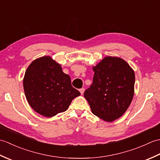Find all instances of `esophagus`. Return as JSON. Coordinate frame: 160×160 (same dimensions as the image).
I'll return each mask as SVG.
<instances>
[{
    "instance_id": "obj_1",
    "label": "esophagus",
    "mask_w": 160,
    "mask_h": 160,
    "mask_svg": "<svg viewBox=\"0 0 160 160\" xmlns=\"http://www.w3.org/2000/svg\"><path fill=\"white\" fill-rule=\"evenodd\" d=\"M79 91H80V93L82 95V94L84 93V88H82V89H80L79 90Z\"/></svg>"
}]
</instances>
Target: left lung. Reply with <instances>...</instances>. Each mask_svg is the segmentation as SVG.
<instances>
[{
	"instance_id": "1",
	"label": "left lung",
	"mask_w": 160,
	"mask_h": 160,
	"mask_svg": "<svg viewBox=\"0 0 160 160\" xmlns=\"http://www.w3.org/2000/svg\"><path fill=\"white\" fill-rule=\"evenodd\" d=\"M93 70V83L84 96L95 115L112 122L120 118L131 103L135 73L125 60L112 56L105 57Z\"/></svg>"
}]
</instances>
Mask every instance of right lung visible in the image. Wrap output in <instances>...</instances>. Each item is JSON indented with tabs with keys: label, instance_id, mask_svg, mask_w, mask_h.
<instances>
[{
	"label": "right lung",
	"instance_id": "obj_1",
	"mask_svg": "<svg viewBox=\"0 0 160 160\" xmlns=\"http://www.w3.org/2000/svg\"><path fill=\"white\" fill-rule=\"evenodd\" d=\"M26 99L37 113L47 118L65 111L80 93L71 85L69 75L50 56L30 64L23 79Z\"/></svg>",
	"mask_w": 160,
	"mask_h": 160
}]
</instances>
